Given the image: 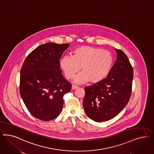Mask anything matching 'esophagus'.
<instances>
[{"label":"esophagus","mask_w":154,"mask_h":154,"mask_svg":"<svg viewBox=\"0 0 154 154\" xmlns=\"http://www.w3.org/2000/svg\"><path fill=\"white\" fill-rule=\"evenodd\" d=\"M79 88V86H76V85H73L72 86V90H75V89H78Z\"/></svg>","instance_id":"1"}]
</instances>
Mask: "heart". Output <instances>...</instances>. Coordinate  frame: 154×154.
I'll use <instances>...</instances> for the list:
<instances>
[{
    "label": "heart",
    "instance_id": "b5f03b06",
    "mask_svg": "<svg viewBox=\"0 0 154 154\" xmlns=\"http://www.w3.org/2000/svg\"><path fill=\"white\" fill-rule=\"evenodd\" d=\"M113 64V56L108 51L87 46L75 48L71 56H63L59 61L67 79H73L81 68L82 73L75 78L76 83L89 80L91 84H98L107 78Z\"/></svg>",
    "mask_w": 154,
    "mask_h": 154
}]
</instances>
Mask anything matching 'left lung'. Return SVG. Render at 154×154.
I'll return each mask as SVG.
<instances>
[{
    "label": "left lung",
    "instance_id": "8db88e82",
    "mask_svg": "<svg viewBox=\"0 0 154 154\" xmlns=\"http://www.w3.org/2000/svg\"><path fill=\"white\" fill-rule=\"evenodd\" d=\"M116 60L106 79L85 88L83 105L94 121L109 120L126 106L131 97L133 69L125 54L115 49Z\"/></svg>",
    "mask_w": 154,
    "mask_h": 154
}]
</instances>
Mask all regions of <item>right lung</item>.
<instances>
[{"mask_svg":"<svg viewBox=\"0 0 154 154\" xmlns=\"http://www.w3.org/2000/svg\"><path fill=\"white\" fill-rule=\"evenodd\" d=\"M69 43H47L31 52L20 71V93L29 111L42 121L58 116L64 104L63 96L72 85L61 74L59 64Z\"/></svg>","mask_w":154,"mask_h":154,"instance_id":"1","label":"right lung"}]
</instances>
